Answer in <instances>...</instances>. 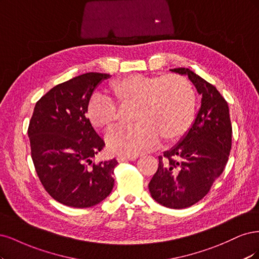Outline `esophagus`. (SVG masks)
Listing matches in <instances>:
<instances>
[{"instance_id": "esophagus-1", "label": "esophagus", "mask_w": 259, "mask_h": 259, "mask_svg": "<svg viewBox=\"0 0 259 259\" xmlns=\"http://www.w3.org/2000/svg\"><path fill=\"white\" fill-rule=\"evenodd\" d=\"M137 158H138L137 155H118L116 157V159H117L118 162H122L126 160H136Z\"/></svg>"}]
</instances>
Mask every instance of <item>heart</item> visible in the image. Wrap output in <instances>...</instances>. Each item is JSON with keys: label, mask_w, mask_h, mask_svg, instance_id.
<instances>
[{"label": "heart", "mask_w": 259, "mask_h": 259, "mask_svg": "<svg viewBox=\"0 0 259 259\" xmlns=\"http://www.w3.org/2000/svg\"><path fill=\"white\" fill-rule=\"evenodd\" d=\"M117 101L136 103L135 124L114 129L106 136L111 152L138 155L160 143L182 138L194 122L196 93L193 84L179 74L130 75L111 84ZM87 116L98 130H107L118 119L119 106L106 95L96 94L87 106Z\"/></svg>", "instance_id": "1"}]
</instances>
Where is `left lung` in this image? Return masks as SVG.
I'll return each instance as SVG.
<instances>
[{
	"mask_svg": "<svg viewBox=\"0 0 259 259\" xmlns=\"http://www.w3.org/2000/svg\"><path fill=\"white\" fill-rule=\"evenodd\" d=\"M171 71L187 75L202 96L201 106L186 135L158 157V170L148 189L159 204L185 208L200 201L223 173L231 149L232 127L228 103L218 89L189 69Z\"/></svg>",
	"mask_w": 259,
	"mask_h": 259,
	"instance_id": "obj_1",
	"label": "left lung"
}]
</instances>
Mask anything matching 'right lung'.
<instances>
[{"label": "right lung", "instance_id": "1", "mask_svg": "<svg viewBox=\"0 0 259 259\" xmlns=\"http://www.w3.org/2000/svg\"><path fill=\"white\" fill-rule=\"evenodd\" d=\"M108 77L90 72L64 81L33 111L28 128L32 160L45 190L64 205L90 207L113 189L117 160L94 161L105 144L86 117L93 93Z\"/></svg>", "mask_w": 259, "mask_h": 259}]
</instances>
